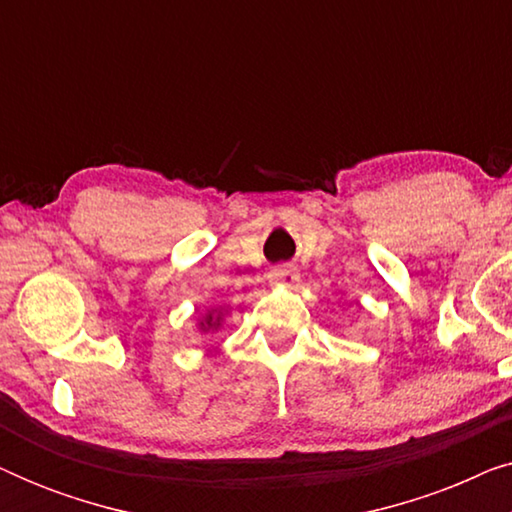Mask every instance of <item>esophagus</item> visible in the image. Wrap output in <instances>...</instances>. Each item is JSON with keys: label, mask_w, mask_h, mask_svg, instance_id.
I'll return each mask as SVG.
<instances>
[{"label": "esophagus", "mask_w": 512, "mask_h": 512, "mask_svg": "<svg viewBox=\"0 0 512 512\" xmlns=\"http://www.w3.org/2000/svg\"><path fill=\"white\" fill-rule=\"evenodd\" d=\"M270 282L272 284H282V286H293L298 284V270L293 268V265H277V268L270 270Z\"/></svg>", "instance_id": "1"}]
</instances>
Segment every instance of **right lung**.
Wrapping results in <instances>:
<instances>
[{
	"instance_id": "right-lung-1",
	"label": "right lung",
	"mask_w": 512,
	"mask_h": 512,
	"mask_svg": "<svg viewBox=\"0 0 512 512\" xmlns=\"http://www.w3.org/2000/svg\"><path fill=\"white\" fill-rule=\"evenodd\" d=\"M221 321H223V314L219 310H212L200 319L198 328L202 333H214V331H219V328H221Z\"/></svg>"
}]
</instances>
